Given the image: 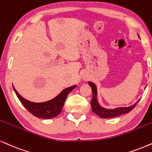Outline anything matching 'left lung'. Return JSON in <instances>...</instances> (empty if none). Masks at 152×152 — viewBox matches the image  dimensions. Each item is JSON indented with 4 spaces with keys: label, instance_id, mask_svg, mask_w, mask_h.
I'll return each instance as SVG.
<instances>
[{
    "label": "left lung",
    "instance_id": "obj_1",
    "mask_svg": "<svg viewBox=\"0 0 152 152\" xmlns=\"http://www.w3.org/2000/svg\"><path fill=\"white\" fill-rule=\"evenodd\" d=\"M89 86L91 87L93 92V98L92 100L91 101V105L92 107V110L94 113H96V115H98V116L102 118H115V117L121 115L122 114H126V113H128L130 112L132 109L134 108L135 106L137 105V104L140 100L137 102L136 103L134 104L133 105L129 106L127 107H118V108L113 109V110H108L105 109L102 107L99 104H98V101H97V91H96V87L94 83H91V82H88Z\"/></svg>",
    "mask_w": 152,
    "mask_h": 152
}]
</instances>
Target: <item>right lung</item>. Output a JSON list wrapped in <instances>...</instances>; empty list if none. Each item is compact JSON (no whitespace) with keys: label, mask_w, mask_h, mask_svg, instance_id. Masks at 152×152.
I'll return each mask as SVG.
<instances>
[{"label":"right lung","mask_w":152,"mask_h":152,"mask_svg":"<svg viewBox=\"0 0 152 152\" xmlns=\"http://www.w3.org/2000/svg\"><path fill=\"white\" fill-rule=\"evenodd\" d=\"M76 86H73L66 88L54 98L44 103H32L25 99L18 94L15 88L13 86L12 87L21 103L34 116L42 119H52L61 113L66 98L69 93Z\"/></svg>","instance_id":"obj_1"}]
</instances>
